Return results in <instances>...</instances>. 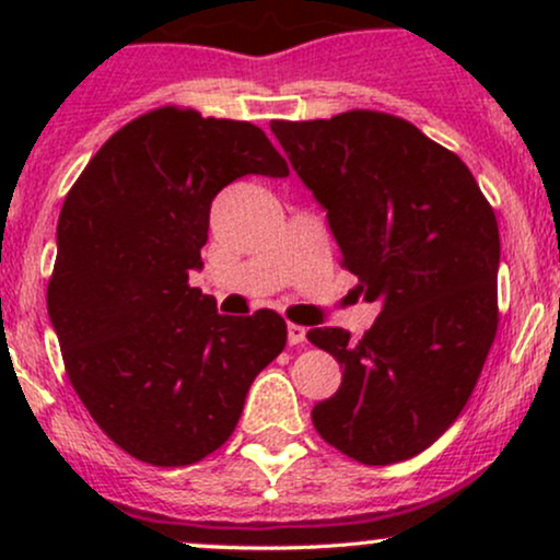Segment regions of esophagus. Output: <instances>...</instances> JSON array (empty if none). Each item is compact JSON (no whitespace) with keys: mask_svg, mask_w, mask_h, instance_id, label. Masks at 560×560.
Segmentation results:
<instances>
[{"mask_svg":"<svg viewBox=\"0 0 560 560\" xmlns=\"http://www.w3.org/2000/svg\"><path fill=\"white\" fill-rule=\"evenodd\" d=\"M305 334H307L305 326H300V324H289L287 326L289 345H302V342H305Z\"/></svg>","mask_w":560,"mask_h":560,"instance_id":"34e87169","label":"esophagus"}]
</instances>
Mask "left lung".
I'll return each mask as SVG.
<instances>
[{
  "label": "left lung",
  "instance_id": "obj_1",
  "mask_svg": "<svg viewBox=\"0 0 560 560\" xmlns=\"http://www.w3.org/2000/svg\"><path fill=\"white\" fill-rule=\"evenodd\" d=\"M271 131L326 210L342 266L382 305L358 342L307 331L345 369L313 427L358 464L413 458L460 416L498 331L490 202L464 160L395 115L273 120Z\"/></svg>",
  "mask_w": 560,
  "mask_h": 560
}]
</instances>
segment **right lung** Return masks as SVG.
I'll return each mask as SVG.
<instances>
[{"mask_svg":"<svg viewBox=\"0 0 560 560\" xmlns=\"http://www.w3.org/2000/svg\"><path fill=\"white\" fill-rule=\"evenodd\" d=\"M247 173L289 176L258 126L160 107L115 131L62 202L49 320L96 427L144 464L221 447L287 345L279 313L221 316L189 287L210 205Z\"/></svg>","mask_w":560,"mask_h":560,"instance_id":"add662e5","label":"right lung"}]
</instances>
